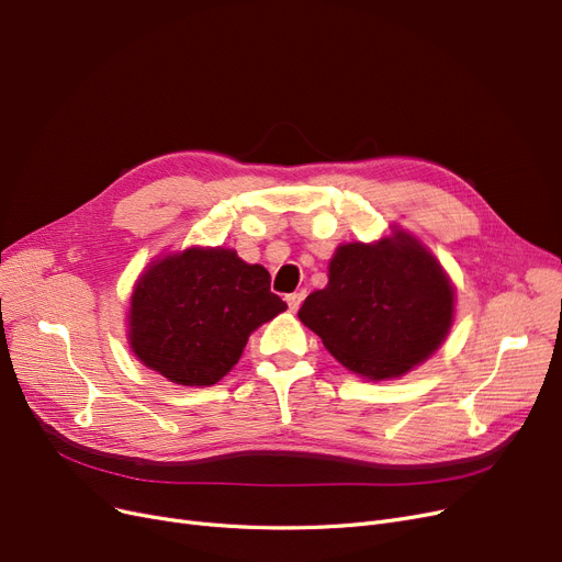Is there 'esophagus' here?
<instances>
[{"instance_id":"obj_1","label":"esophagus","mask_w":562,"mask_h":562,"mask_svg":"<svg viewBox=\"0 0 562 562\" xmlns=\"http://www.w3.org/2000/svg\"><path fill=\"white\" fill-rule=\"evenodd\" d=\"M304 297H306V293H304V290H300V293H290V295H285L288 308H290V311H297V308L302 306Z\"/></svg>"}]
</instances>
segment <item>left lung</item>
<instances>
[{"label": "left lung", "mask_w": 562, "mask_h": 562, "mask_svg": "<svg viewBox=\"0 0 562 562\" xmlns=\"http://www.w3.org/2000/svg\"><path fill=\"white\" fill-rule=\"evenodd\" d=\"M452 313L454 290L438 260L396 233L339 246L327 288L311 293L297 316L346 369L383 380L424 362L450 331Z\"/></svg>", "instance_id": "1"}]
</instances>
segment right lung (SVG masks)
Masks as SVG:
<instances>
[{"label":"right lung","mask_w":562,"mask_h":562,"mask_svg":"<svg viewBox=\"0 0 562 562\" xmlns=\"http://www.w3.org/2000/svg\"><path fill=\"white\" fill-rule=\"evenodd\" d=\"M285 311L269 272L231 249H187L149 265L131 297V348L170 383L207 387L237 362L249 336Z\"/></svg>","instance_id":"add662e5"}]
</instances>
